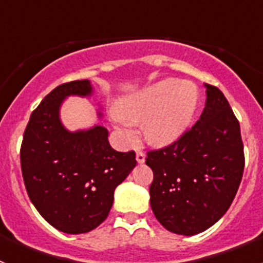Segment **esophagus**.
Returning <instances> with one entry per match:
<instances>
[{
    "label": "esophagus",
    "instance_id": "obj_1",
    "mask_svg": "<svg viewBox=\"0 0 263 263\" xmlns=\"http://www.w3.org/2000/svg\"><path fill=\"white\" fill-rule=\"evenodd\" d=\"M136 159H137V162H138L139 164H141V163H145V159H146L145 153H142V152H137V154H136Z\"/></svg>",
    "mask_w": 263,
    "mask_h": 263
}]
</instances>
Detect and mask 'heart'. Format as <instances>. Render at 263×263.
<instances>
[{
  "mask_svg": "<svg viewBox=\"0 0 263 263\" xmlns=\"http://www.w3.org/2000/svg\"><path fill=\"white\" fill-rule=\"evenodd\" d=\"M199 104L200 92L194 83L163 79L124 97L110 110V120L127 145L136 143V124L142 122L148 142L167 145L183 136Z\"/></svg>",
  "mask_w": 263,
  "mask_h": 263,
  "instance_id": "1",
  "label": "heart"
}]
</instances>
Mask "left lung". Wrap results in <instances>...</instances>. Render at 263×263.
Listing matches in <instances>:
<instances>
[{"instance_id":"8db88e82","label":"left lung","mask_w":263,"mask_h":263,"mask_svg":"<svg viewBox=\"0 0 263 263\" xmlns=\"http://www.w3.org/2000/svg\"><path fill=\"white\" fill-rule=\"evenodd\" d=\"M200 120L173 145L148 152L150 204L167 231L194 236L225 215L241 183L243 145L240 124L218 88L204 84Z\"/></svg>"}]
</instances>
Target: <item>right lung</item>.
<instances>
[{
	"label": "right lung",
	"mask_w": 263,
	"mask_h": 263,
	"mask_svg": "<svg viewBox=\"0 0 263 263\" xmlns=\"http://www.w3.org/2000/svg\"><path fill=\"white\" fill-rule=\"evenodd\" d=\"M89 80L62 84L32 111L23 134L21 167L30 200L58 231H93L108 216L115 190L136 167V153H120L103 125L69 130L60 118L68 97H92ZM97 120H103L101 108Z\"/></svg>",
	"instance_id": "right-lung-1"
}]
</instances>
